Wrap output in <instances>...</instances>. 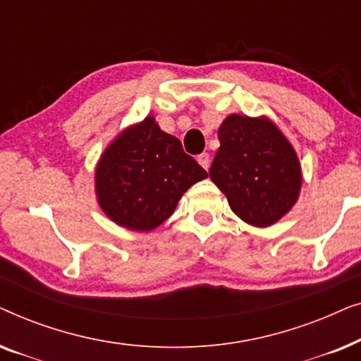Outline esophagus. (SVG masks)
Segmentation results:
<instances>
[{
	"label": "esophagus",
	"mask_w": 361,
	"mask_h": 361,
	"mask_svg": "<svg viewBox=\"0 0 361 361\" xmlns=\"http://www.w3.org/2000/svg\"><path fill=\"white\" fill-rule=\"evenodd\" d=\"M197 161H199V164L204 167V169H209L210 154H209V152H202V154H199V157H197Z\"/></svg>",
	"instance_id": "obj_1"
}]
</instances>
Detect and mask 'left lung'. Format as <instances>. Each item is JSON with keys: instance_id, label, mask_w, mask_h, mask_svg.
<instances>
[{"instance_id": "left-lung-1", "label": "left lung", "mask_w": 361, "mask_h": 361, "mask_svg": "<svg viewBox=\"0 0 361 361\" xmlns=\"http://www.w3.org/2000/svg\"><path fill=\"white\" fill-rule=\"evenodd\" d=\"M220 147L209 174L231 210L255 226L278 221L299 195L300 166L273 123L230 115L219 130Z\"/></svg>"}]
</instances>
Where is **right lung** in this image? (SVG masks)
Returning a JSON list of instances; mask_svg holds the SVG:
<instances>
[{"instance_id": "add662e5", "label": "right lung", "mask_w": 361, "mask_h": 361, "mask_svg": "<svg viewBox=\"0 0 361 361\" xmlns=\"http://www.w3.org/2000/svg\"><path fill=\"white\" fill-rule=\"evenodd\" d=\"M205 177L180 141L147 116L103 152L95 179L98 202L113 221L149 231L169 219L182 194Z\"/></svg>"}]
</instances>
